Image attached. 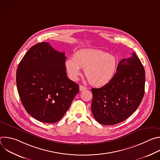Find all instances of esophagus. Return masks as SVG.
I'll use <instances>...</instances> for the list:
<instances>
[{"mask_svg": "<svg viewBox=\"0 0 160 160\" xmlns=\"http://www.w3.org/2000/svg\"><path fill=\"white\" fill-rule=\"evenodd\" d=\"M79 88H80V91H83V90H86L87 88L86 87H85V86L80 85V86H79Z\"/></svg>", "mask_w": 160, "mask_h": 160, "instance_id": "34e87169", "label": "esophagus"}]
</instances>
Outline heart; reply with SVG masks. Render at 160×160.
I'll return each instance as SVG.
<instances>
[{"mask_svg":"<svg viewBox=\"0 0 160 160\" xmlns=\"http://www.w3.org/2000/svg\"><path fill=\"white\" fill-rule=\"evenodd\" d=\"M117 64V59L114 56L93 49L78 51L74 54L73 59H69L65 62L67 73L71 80H78L82 68L89 83L97 87L106 85L112 79Z\"/></svg>","mask_w":160,"mask_h":160,"instance_id":"1","label":"heart"}]
</instances>
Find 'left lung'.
Segmentation results:
<instances>
[{"mask_svg":"<svg viewBox=\"0 0 160 160\" xmlns=\"http://www.w3.org/2000/svg\"><path fill=\"white\" fill-rule=\"evenodd\" d=\"M145 70L135 53L121 60L112 79L99 88H92L91 109L98 122L119 123L138 109L144 94Z\"/></svg>","mask_w":160,"mask_h":160,"instance_id":"left-lung-1","label":"left lung"}]
</instances>
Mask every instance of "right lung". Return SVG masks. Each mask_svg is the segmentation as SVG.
Wrapping results in <instances>:
<instances>
[{
	"instance_id": "1",
	"label": "right lung",
	"mask_w": 160,
	"mask_h": 160,
	"mask_svg": "<svg viewBox=\"0 0 160 160\" xmlns=\"http://www.w3.org/2000/svg\"><path fill=\"white\" fill-rule=\"evenodd\" d=\"M64 52L49 42L32 47L19 63L16 84L27 112L43 123L60 120L79 92L78 85L66 76Z\"/></svg>"
}]
</instances>
